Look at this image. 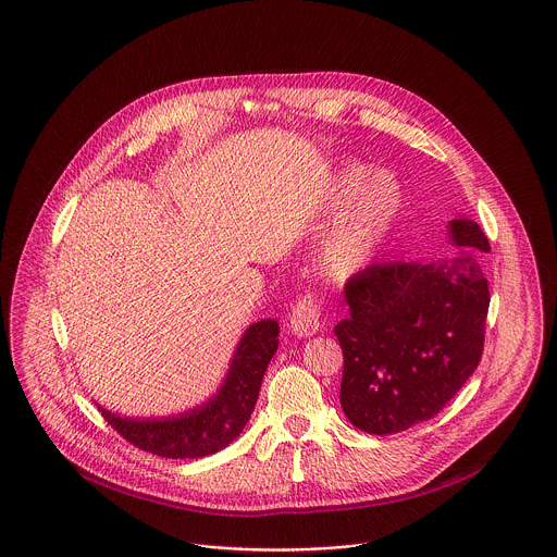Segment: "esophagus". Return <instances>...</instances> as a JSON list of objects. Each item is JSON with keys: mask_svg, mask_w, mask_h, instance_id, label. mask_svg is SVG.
Returning <instances> with one entry per match:
<instances>
[{"mask_svg": "<svg viewBox=\"0 0 557 557\" xmlns=\"http://www.w3.org/2000/svg\"><path fill=\"white\" fill-rule=\"evenodd\" d=\"M289 330L297 337H310L321 330V304L312 294L299 297L289 312Z\"/></svg>", "mask_w": 557, "mask_h": 557, "instance_id": "34e87169", "label": "esophagus"}]
</instances>
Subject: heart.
I'll return each instance as SVG.
<instances>
[{"label":"heart","instance_id":"1","mask_svg":"<svg viewBox=\"0 0 557 557\" xmlns=\"http://www.w3.org/2000/svg\"><path fill=\"white\" fill-rule=\"evenodd\" d=\"M327 207L342 215L317 263L330 278H348L370 263L391 234L404 207V191L393 175L352 162L335 173Z\"/></svg>","mask_w":557,"mask_h":557}]
</instances>
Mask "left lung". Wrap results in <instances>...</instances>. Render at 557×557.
Instances as JSON below:
<instances>
[{"label":"left lung","mask_w":557,"mask_h":557,"mask_svg":"<svg viewBox=\"0 0 557 557\" xmlns=\"http://www.w3.org/2000/svg\"><path fill=\"white\" fill-rule=\"evenodd\" d=\"M449 260L370 263L344 287L350 317L335 325L344 352L339 404L371 435L431 420L478 370L490 306L487 236L473 220L447 223Z\"/></svg>","instance_id":"left-lung-1"}]
</instances>
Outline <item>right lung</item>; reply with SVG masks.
I'll return each mask as SVG.
<instances>
[{
    "label": "right lung",
    "instance_id": "obj_1",
    "mask_svg": "<svg viewBox=\"0 0 557 557\" xmlns=\"http://www.w3.org/2000/svg\"><path fill=\"white\" fill-rule=\"evenodd\" d=\"M278 348V323L263 319L240 337L222 388L200 408L169 418H126L101 408V416L128 444L162 458H200L232 444L258 404L261 380Z\"/></svg>",
    "mask_w": 557,
    "mask_h": 557
}]
</instances>
